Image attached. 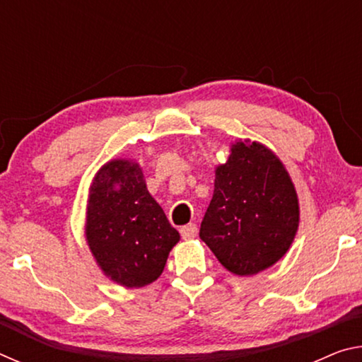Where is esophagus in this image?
<instances>
[{
    "label": "esophagus",
    "mask_w": 362,
    "mask_h": 362,
    "mask_svg": "<svg viewBox=\"0 0 362 362\" xmlns=\"http://www.w3.org/2000/svg\"><path fill=\"white\" fill-rule=\"evenodd\" d=\"M180 235L183 240H193V238L198 235V226H196L194 223L183 225L180 228Z\"/></svg>",
    "instance_id": "esophagus-1"
}]
</instances>
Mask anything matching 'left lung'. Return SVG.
<instances>
[{"mask_svg": "<svg viewBox=\"0 0 362 362\" xmlns=\"http://www.w3.org/2000/svg\"><path fill=\"white\" fill-rule=\"evenodd\" d=\"M297 226V193L283 163L257 142L233 145L216 170L201 240L228 272L249 276L287 252Z\"/></svg>", "mask_w": 362, "mask_h": 362, "instance_id": "1", "label": "left lung"}]
</instances>
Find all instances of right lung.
<instances>
[{
  "label": "right lung",
  "instance_id": "obj_1",
  "mask_svg": "<svg viewBox=\"0 0 362 362\" xmlns=\"http://www.w3.org/2000/svg\"><path fill=\"white\" fill-rule=\"evenodd\" d=\"M86 238L107 276L144 287L163 273L180 235L151 198L139 164L116 159L90 187Z\"/></svg>",
  "mask_w": 362,
  "mask_h": 362
}]
</instances>
